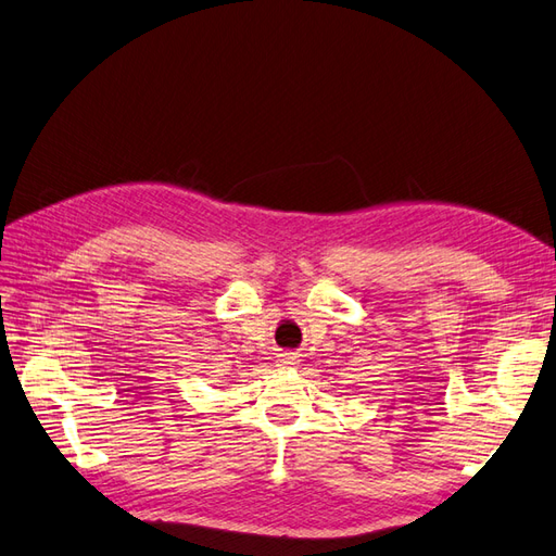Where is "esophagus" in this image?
Masks as SVG:
<instances>
[{"instance_id":"esophagus-1","label":"esophagus","mask_w":556,"mask_h":556,"mask_svg":"<svg viewBox=\"0 0 556 556\" xmlns=\"http://www.w3.org/2000/svg\"><path fill=\"white\" fill-rule=\"evenodd\" d=\"M296 355L294 352H282V355L278 357V366H282V368H294L296 366Z\"/></svg>"}]
</instances>
